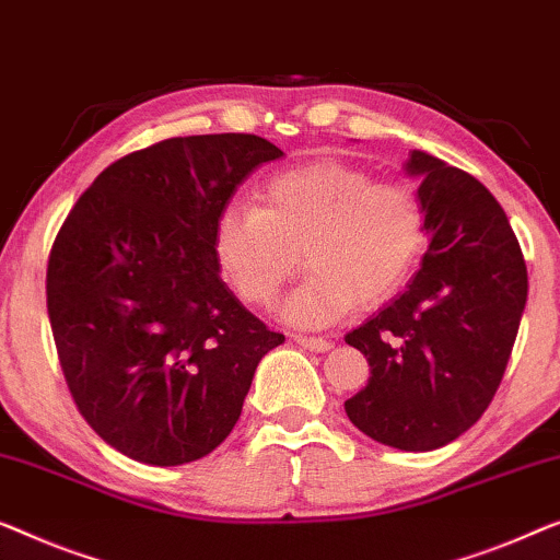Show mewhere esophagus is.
I'll return each instance as SVG.
<instances>
[{
    "mask_svg": "<svg viewBox=\"0 0 560 560\" xmlns=\"http://www.w3.org/2000/svg\"><path fill=\"white\" fill-rule=\"evenodd\" d=\"M295 343L307 348V351H318V353L328 351V348L334 346L328 338H315V336H295Z\"/></svg>",
    "mask_w": 560,
    "mask_h": 560,
    "instance_id": "34e87169",
    "label": "esophagus"
}]
</instances>
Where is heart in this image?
I'll return each instance as SVG.
<instances>
[{
	"instance_id": "1",
	"label": "heart",
	"mask_w": 560,
	"mask_h": 560,
	"mask_svg": "<svg viewBox=\"0 0 560 560\" xmlns=\"http://www.w3.org/2000/svg\"><path fill=\"white\" fill-rule=\"evenodd\" d=\"M427 242V212L409 184L346 164H307L265 184L257 207H226L212 226L217 272L242 303L267 307L307 275L282 305L288 323L315 328L392 298Z\"/></svg>"
}]
</instances>
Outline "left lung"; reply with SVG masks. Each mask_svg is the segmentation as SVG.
<instances>
[{"label":"left lung","mask_w":560,"mask_h":560,"mask_svg":"<svg viewBox=\"0 0 560 560\" xmlns=\"http://www.w3.org/2000/svg\"><path fill=\"white\" fill-rule=\"evenodd\" d=\"M429 249L409 290L346 336L371 376L346 415L407 452L444 447L490 407L528 298V270L498 199L462 168L411 151Z\"/></svg>","instance_id":"left-lung-1"}]
</instances>
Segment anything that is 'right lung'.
<instances>
[{"instance_id":"obj_1","label":"right lung","mask_w":560,"mask_h":560,"mask_svg":"<svg viewBox=\"0 0 560 560\" xmlns=\"http://www.w3.org/2000/svg\"><path fill=\"white\" fill-rule=\"evenodd\" d=\"M282 151L253 133L166 139L103 168L47 260V315L72 401L120 455L205 457L242 415L255 369L285 336L224 285L214 220Z\"/></svg>"}]
</instances>
